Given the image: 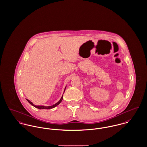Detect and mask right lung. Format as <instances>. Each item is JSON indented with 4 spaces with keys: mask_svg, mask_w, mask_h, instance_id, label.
I'll list each match as a JSON object with an SVG mask.
<instances>
[{
    "mask_svg": "<svg viewBox=\"0 0 147 147\" xmlns=\"http://www.w3.org/2000/svg\"><path fill=\"white\" fill-rule=\"evenodd\" d=\"M65 89H66V87H65V89H64V92H65ZM63 98V96H62V97H61L60 100L59 101L57 102V103H56L55 104H54V105H52V106H36V105H34V103H33L32 102L30 101L29 100H28V99H26V100H27V101L31 105H32L33 106H34V107H36V108H37V109H51L54 108L55 107H56L58 105H59V104L60 103V102L62 101Z\"/></svg>",
    "mask_w": 147,
    "mask_h": 147,
    "instance_id": "obj_1",
    "label": "right lung"
}]
</instances>
